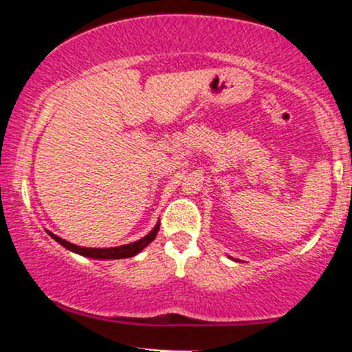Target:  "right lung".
Segmentation results:
<instances>
[{"label":"right lung","mask_w":352,"mask_h":352,"mask_svg":"<svg viewBox=\"0 0 352 352\" xmlns=\"http://www.w3.org/2000/svg\"><path fill=\"white\" fill-rule=\"evenodd\" d=\"M159 228H160V223H157L155 227H153L152 232L148 233V235H145L144 238H140V240H137V241H134V243H129V245L114 246V248H84V246H78L74 243H69V241L63 240V238L54 235V233H51V232H47V233H50L51 238H54L59 245H63L64 248L71 250V252H74L78 254H82V256L96 258V260H120V258L135 256L137 253L142 252L145 246L151 243L153 238L157 236Z\"/></svg>","instance_id":"1"}]
</instances>
